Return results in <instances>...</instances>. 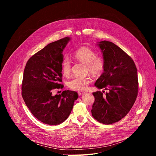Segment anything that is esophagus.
<instances>
[{
	"label": "esophagus",
	"mask_w": 156,
	"mask_h": 156,
	"mask_svg": "<svg viewBox=\"0 0 156 156\" xmlns=\"http://www.w3.org/2000/svg\"><path fill=\"white\" fill-rule=\"evenodd\" d=\"M78 95H79V96H81V95H82L83 94H84V92H83V91H78Z\"/></svg>",
	"instance_id": "1"
}]
</instances>
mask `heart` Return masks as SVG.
<instances>
[{
  "label": "heart",
  "instance_id": "heart-1",
  "mask_svg": "<svg viewBox=\"0 0 156 156\" xmlns=\"http://www.w3.org/2000/svg\"><path fill=\"white\" fill-rule=\"evenodd\" d=\"M75 60L86 65V70L91 73L98 75L101 74L105 68L104 59L97 56L96 53L87 47L78 49L73 54ZM72 69L71 62L68 58H64L61 62V70L63 75L68 76L70 74ZM91 78L75 77L68 83L69 87L73 90L83 91L86 90L87 85L91 82Z\"/></svg>",
  "mask_w": 156,
  "mask_h": 156
}]
</instances>
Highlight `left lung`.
<instances>
[{
	"label": "left lung",
	"instance_id": "1",
	"mask_svg": "<svg viewBox=\"0 0 156 156\" xmlns=\"http://www.w3.org/2000/svg\"><path fill=\"white\" fill-rule=\"evenodd\" d=\"M105 62L103 73L94 86L108 93H93V117L99 122L110 125L119 122L129 112L138 96V80L134 61L112 42H99Z\"/></svg>",
	"mask_w": 156,
	"mask_h": 156
}]
</instances>
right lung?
Listing matches in <instances>:
<instances>
[{"label": "right lung", "instance_id": "right-lung-1", "mask_svg": "<svg viewBox=\"0 0 156 156\" xmlns=\"http://www.w3.org/2000/svg\"><path fill=\"white\" fill-rule=\"evenodd\" d=\"M71 38L51 42L33 55L25 68L21 86L23 99L32 114L41 122L59 125L70 115L76 92L64 91L52 95V90L63 87L61 62L62 52Z\"/></svg>", "mask_w": 156, "mask_h": 156}]
</instances>
